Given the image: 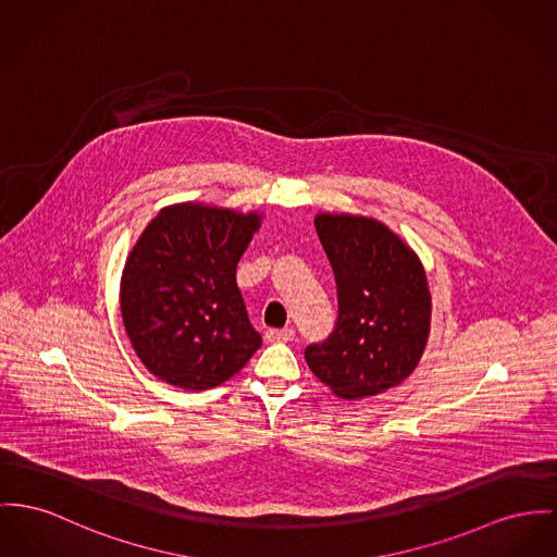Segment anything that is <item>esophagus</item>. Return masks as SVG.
<instances>
[{"mask_svg": "<svg viewBox=\"0 0 557 557\" xmlns=\"http://www.w3.org/2000/svg\"><path fill=\"white\" fill-rule=\"evenodd\" d=\"M296 337V332L292 327L285 330H268L265 332V342H292Z\"/></svg>", "mask_w": 557, "mask_h": 557, "instance_id": "34e87169", "label": "esophagus"}]
</instances>
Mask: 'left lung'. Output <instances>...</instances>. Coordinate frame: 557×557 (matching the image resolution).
Wrapping results in <instances>:
<instances>
[{
	"instance_id": "8db88e82",
	"label": "left lung",
	"mask_w": 557,
	"mask_h": 557,
	"mask_svg": "<svg viewBox=\"0 0 557 557\" xmlns=\"http://www.w3.org/2000/svg\"><path fill=\"white\" fill-rule=\"evenodd\" d=\"M317 232L334 268L337 319L323 342L306 346L312 373L342 399L401 384L418 366L431 325L422 263L384 223L319 215Z\"/></svg>"
}]
</instances>
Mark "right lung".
Segmentation results:
<instances>
[{
	"mask_svg": "<svg viewBox=\"0 0 557 557\" xmlns=\"http://www.w3.org/2000/svg\"><path fill=\"white\" fill-rule=\"evenodd\" d=\"M260 222L258 213L175 205L144 230L122 272L120 308L137 357L160 380L207 391L260 348L236 285Z\"/></svg>",
	"mask_w": 557,
	"mask_h": 557,
	"instance_id": "right-lung-1",
	"label": "right lung"
}]
</instances>
